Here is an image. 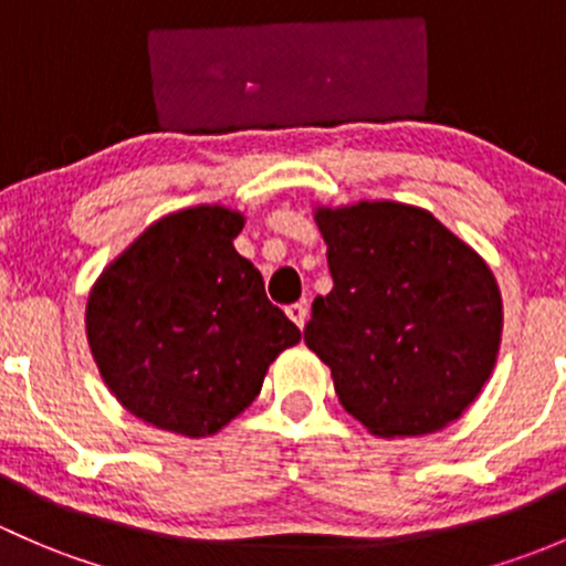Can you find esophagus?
I'll return each instance as SVG.
<instances>
[{
    "instance_id": "1",
    "label": "esophagus",
    "mask_w": 566,
    "mask_h": 566,
    "mask_svg": "<svg viewBox=\"0 0 566 566\" xmlns=\"http://www.w3.org/2000/svg\"><path fill=\"white\" fill-rule=\"evenodd\" d=\"M285 316H289L291 322H294L302 329V326H305V322H307V305H305V302H294V305L285 307Z\"/></svg>"
}]
</instances>
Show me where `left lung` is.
Returning a JSON list of instances; mask_svg holds the SVG:
<instances>
[{"mask_svg":"<svg viewBox=\"0 0 566 566\" xmlns=\"http://www.w3.org/2000/svg\"><path fill=\"white\" fill-rule=\"evenodd\" d=\"M332 291L305 343L343 409L376 436L441 430L496 365L501 294L485 261L430 212L395 201L318 209Z\"/></svg>","mask_w":566,"mask_h":566,"instance_id":"8db88e82","label":"left lung"}]
</instances>
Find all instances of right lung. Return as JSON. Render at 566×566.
Wrapping results in <instances>:
<instances>
[{"label":"right lung","instance_id":"right-lung-1","mask_svg":"<svg viewBox=\"0 0 566 566\" xmlns=\"http://www.w3.org/2000/svg\"><path fill=\"white\" fill-rule=\"evenodd\" d=\"M242 226L223 207L168 214L92 289V357L116 400L155 428L218 433L253 403L277 354L300 343L261 272L234 250Z\"/></svg>","mask_w":566,"mask_h":566}]
</instances>
